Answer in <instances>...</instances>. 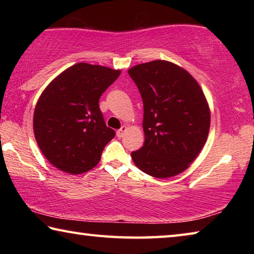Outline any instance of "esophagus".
<instances>
[{"label": "esophagus", "mask_w": 254, "mask_h": 254, "mask_svg": "<svg viewBox=\"0 0 254 254\" xmlns=\"http://www.w3.org/2000/svg\"><path fill=\"white\" fill-rule=\"evenodd\" d=\"M127 126H123L121 128H120V130L117 131V135L119 137H122L124 135V133L127 132Z\"/></svg>", "instance_id": "1"}]
</instances>
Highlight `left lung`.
<instances>
[{
    "label": "left lung",
    "mask_w": 254,
    "mask_h": 254,
    "mask_svg": "<svg viewBox=\"0 0 254 254\" xmlns=\"http://www.w3.org/2000/svg\"><path fill=\"white\" fill-rule=\"evenodd\" d=\"M143 101V147L131 153L140 170L156 178L182 174L207 140L210 110L197 80L167 60L127 70Z\"/></svg>",
    "instance_id": "obj_1"
}]
</instances>
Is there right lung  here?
I'll return each instance as SVG.
<instances>
[{
	"instance_id": "1",
	"label": "right lung",
	"mask_w": 254,
	"mask_h": 254,
	"mask_svg": "<svg viewBox=\"0 0 254 254\" xmlns=\"http://www.w3.org/2000/svg\"><path fill=\"white\" fill-rule=\"evenodd\" d=\"M120 74V69L78 63L41 93L33 113L34 137L56 168L79 175L100 162L115 132L106 127L98 101Z\"/></svg>"
}]
</instances>
